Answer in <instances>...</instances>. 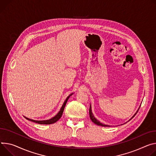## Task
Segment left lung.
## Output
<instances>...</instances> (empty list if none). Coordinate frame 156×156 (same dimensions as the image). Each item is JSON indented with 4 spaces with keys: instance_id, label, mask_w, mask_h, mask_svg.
<instances>
[{
    "instance_id": "obj_1",
    "label": "left lung",
    "mask_w": 156,
    "mask_h": 156,
    "mask_svg": "<svg viewBox=\"0 0 156 156\" xmlns=\"http://www.w3.org/2000/svg\"><path fill=\"white\" fill-rule=\"evenodd\" d=\"M139 109L137 110V112H138ZM137 112H136V113H137ZM89 113H90V117L91 120V121H92L94 124H97V125H98V126H103V127H109V125H106V124H103L101 123L100 121H99L98 120H97V119L94 117V116H93V113H92V112H91V106H90V107ZM136 114L134 115V116H133L132 117V118H133L135 116V115H136ZM132 118H131V119H132Z\"/></svg>"
}]
</instances>
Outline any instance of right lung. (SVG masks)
Segmentation results:
<instances>
[{
	"mask_svg": "<svg viewBox=\"0 0 156 156\" xmlns=\"http://www.w3.org/2000/svg\"><path fill=\"white\" fill-rule=\"evenodd\" d=\"M72 95L70 94L69 96L67 97V98L66 99V100L65 101L62 107L60 109V111L58 112V113L57 115H56L55 116H54L53 118H51L50 119H48V120H44V121H36V120H33V119H29L27 118H25L29 120V121H31L32 122H36V123H38V124H53L55 122H56V121H57L58 120H59V119H60V118L62 117V114L63 112V111H64V108L65 107V105H66V103L68 100V98H69V96Z\"/></svg>",
	"mask_w": 156,
	"mask_h": 156,
	"instance_id": "add662e5",
	"label": "right lung"
}]
</instances>
